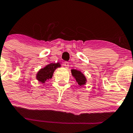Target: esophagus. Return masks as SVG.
<instances>
[{
	"instance_id": "obj_1",
	"label": "esophagus",
	"mask_w": 133,
	"mask_h": 133,
	"mask_svg": "<svg viewBox=\"0 0 133 133\" xmlns=\"http://www.w3.org/2000/svg\"><path fill=\"white\" fill-rule=\"evenodd\" d=\"M64 64V66H65V68H69V62H65Z\"/></svg>"
}]
</instances>
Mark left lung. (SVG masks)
<instances>
[{"mask_svg": "<svg viewBox=\"0 0 133 133\" xmlns=\"http://www.w3.org/2000/svg\"><path fill=\"white\" fill-rule=\"evenodd\" d=\"M71 73L73 77H74V78H75L76 81H77V82L79 86H82V85L86 84V77L80 71H77L76 69H71Z\"/></svg>", "mask_w": 133, "mask_h": 133, "instance_id": "left-lung-1", "label": "left lung"}]
</instances>
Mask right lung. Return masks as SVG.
<instances>
[{
  "label": "right lung",
  "instance_id": "right-lung-1",
  "mask_svg": "<svg viewBox=\"0 0 133 133\" xmlns=\"http://www.w3.org/2000/svg\"><path fill=\"white\" fill-rule=\"evenodd\" d=\"M59 67H60L59 63H52L46 65L44 68H42L38 72L36 75L37 79L42 83H44L47 80L52 78L55 70Z\"/></svg>",
  "mask_w": 133,
  "mask_h": 133
}]
</instances>
